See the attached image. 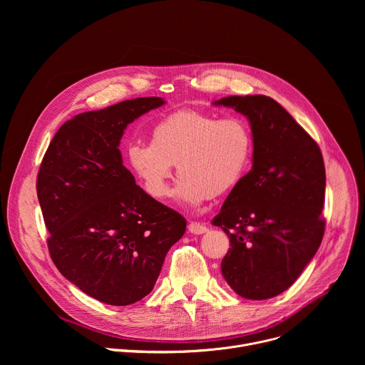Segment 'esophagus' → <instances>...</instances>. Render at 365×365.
<instances>
[{"label":"esophagus","mask_w":365,"mask_h":365,"mask_svg":"<svg viewBox=\"0 0 365 365\" xmlns=\"http://www.w3.org/2000/svg\"><path fill=\"white\" fill-rule=\"evenodd\" d=\"M187 228H189V232L196 234V235L205 234V232L207 231V228H206L203 224H200V222H190V224L187 225Z\"/></svg>","instance_id":"esophagus-1"}]
</instances>
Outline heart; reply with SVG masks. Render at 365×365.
Returning a JSON list of instances; mask_svg holds the SVG:
<instances>
[{
	"instance_id": "1",
	"label": "heart",
	"mask_w": 365,
	"mask_h": 365,
	"mask_svg": "<svg viewBox=\"0 0 365 365\" xmlns=\"http://www.w3.org/2000/svg\"><path fill=\"white\" fill-rule=\"evenodd\" d=\"M251 154L252 134L242 118L185 110L155 123L150 143L130 144L127 162L154 199L169 196L176 165L178 197L195 205L231 192L247 173Z\"/></svg>"
}]
</instances>
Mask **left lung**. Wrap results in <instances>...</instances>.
I'll list each match as a JSON object with an SVG mask.
<instances>
[{
	"label": "left lung",
	"instance_id": "left-lung-1",
	"mask_svg": "<svg viewBox=\"0 0 365 365\" xmlns=\"http://www.w3.org/2000/svg\"><path fill=\"white\" fill-rule=\"evenodd\" d=\"M214 103L248 118L254 144L251 170L212 220L231 244L221 272L241 297L270 299L296 282L322 242V153L270 96H227Z\"/></svg>",
	"mask_w": 365,
	"mask_h": 365
}]
</instances>
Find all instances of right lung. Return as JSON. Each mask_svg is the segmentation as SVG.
Returning a JSON list of instances; mask_svg holds the SVG:
<instances>
[{
  "label": "right lung",
  "instance_id": "right-lung-1",
  "mask_svg": "<svg viewBox=\"0 0 365 365\" xmlns=\"http://www.w3.org/2000/svg\"><path fill=\"white\" fill-rule=\"evenodd\" d=\"M165 99H127L75 115L55 134L37 175V197L58 270L88 296L127 306L147 296L186 220L153 199L123 165L130 123Z\"/></svg>",
  "mask_w": 365,
  "mask_h": 365
}]
</instances>
